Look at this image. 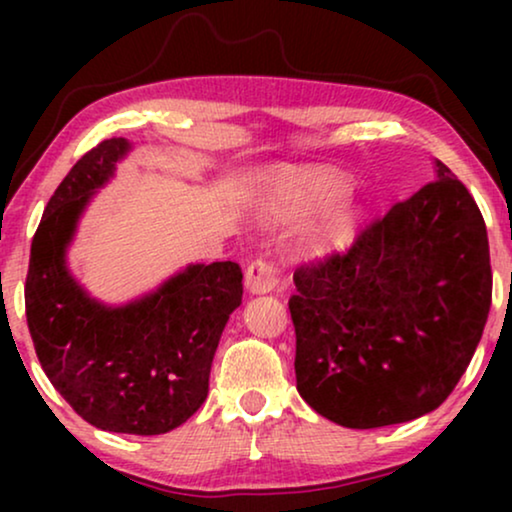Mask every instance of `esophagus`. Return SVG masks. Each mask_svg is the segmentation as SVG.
<instances>
[{
	"label": "esophagus",
	"instance_id": "34e87169",
	"mask_svg": "<svg viewBox=\"0 0 512 512\" xmlns=\"http://www.w3.org/2000/svg\"><path fill=\"white\" fill-rule=\"evenodd\" d=\"M279 282L275 265L268 261H254L244 272V286H247L249 293L254 296H263V293H270Z\"/></svg>",
	"mask_w": 512,
	"mask_h": 512
}]
</instances>
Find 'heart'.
<instances>
[{
  "mask_svg": "<svg viewBox=\"0 0 512 512\" xmlns=\"http://www.w3.org/2000/svg\"><path fill=\"white\" fill-rule=\"evenodd\" d=\"M345 188V181L333 174H307V177L272 188V193L261 202V214L270 223L298 219V216L340 198ZM356 223H359V207L354 202H340L321 216L317 228L312 230L310 247L314 251L340 247L352 237Z\"/></svg>",
  "mask_w": 512,
  "mask_h": 512,
  "instance_id": "obj_1",
  "label": "heart"
}]
</instances>
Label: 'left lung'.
<instances>
[{
    "label": "left lung",
    "mask_w": 512,
    "mask_h": 512,
    "mask_svg": "<svg viewBox=\"0 0 512 512\" xmlns=\"http://www.w3.org/2000/svg\"><path fill=\"white\" fill-rule=\"evenodd\" d=\"M293 275L298 394L347 429L436 410L471 363L492 305L482 214L450 167Z\"/></svg>",
    "instance_id": "8db88e82"
}]
</instances>
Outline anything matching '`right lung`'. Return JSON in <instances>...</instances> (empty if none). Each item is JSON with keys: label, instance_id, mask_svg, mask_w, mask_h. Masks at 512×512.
Returning <instances> with one entry per match:
<instances>
[{"label": "right lung", "instance_id": "right-lung-1", "mask_svg": "<svg viewBox=\"0 0 512 512\" xmlns=\"http://www.w3.org/2000/svg\"><path fill=\"white\" fill-rule=\"evenodd\" d=\"M132 149L123 137L97 144L48 200L32 240L25 312L41 368L88 424L158 436L205 403L221 333L242 303V270L233 261L188 263L118 305L76 279L67 254L79 223Z\"/></svg>", "mask_w": 512, "mask_h": 512}]
</instances>
